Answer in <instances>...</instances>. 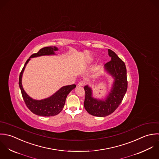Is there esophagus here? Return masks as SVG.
<instances>
[{
	"label": "esophagus",
	"mask_w": 159,
	"mask_h": 159,
	"mask_svg": "<svg viewBox=\"0 0 159 159\" xmlns=\"http://www.w3.org/2000/svg\"><path fill=\"white\" fill-rule=\"evenodd\" d=\"M84 84H85V83H84V81H80V82H79V83H78V86H80V87L83 86Z\"/></svg>",
	"instance_id": "34e87169"
}]
</instances>
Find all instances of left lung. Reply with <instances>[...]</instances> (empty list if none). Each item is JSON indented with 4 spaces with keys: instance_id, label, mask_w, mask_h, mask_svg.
Returning a JSON list of instances; mask_svg holds the SVG:
<instances>
[{
    "instance_id": "8db88e82",
    "label": "left lung",
    "mask_w": 159,
    "mask_h": 159,
    "mask_svg": "<svg viewBox=\"0 0 159 159\" xmlns=\"http://www.w3.org/2000/svg\"><path fill=\"white\" fill-rule=\"evenodd\" d=\"M110 61L104 65L106 72L113 79L112 87L105 99H99L93 97L92 88L84 87L85 99L84 106L86 111L96 116L104 117L112 113L121 104L128 88L126 68L125 63L118 55L108 49Z\"/></svg>"
}]
</instances>
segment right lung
Masks as SVG:
<instances>
[{"instance_id":"obj_1","label":"right lung","mask_w":159,"mask_h":159,"mask_svg":"<svg viewBox=\"0 0 159 159\" xmlns=\"http://www.w3.org/2000/svg\"><path fill=\"white\" fill-rule=\"evenodd\" d=\"M58 50V49L55 46L46 47L40 49L38 53L31 55L26 61L20 75L19 86L21 89L24 101L28 108L33 113L37 115L43 116H51L58 114L62 110L64 107L68 94L76 86L75 84L63 86L51 96L41 100H36L33 99L25 91L22 86V76L26 65L31 58L44 55H56L55 52Z\"/></svg>"}]
</instances>
